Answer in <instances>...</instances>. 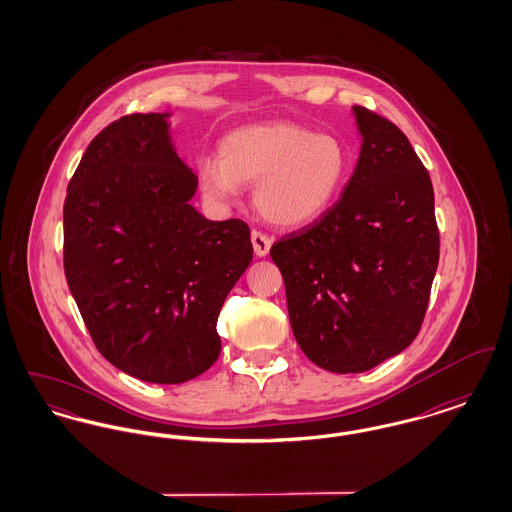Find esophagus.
Here are the masks:
<instances>
[{
  "label": "esophagus",
  "instance_id": "esophagus-1",
  "mask_svg": "<svg viewBox=\"0 0 512 512\" xmlns=\"http://www.w3.org/2000/svg\"><path fill=\"white\" fill-rule=\"evenodd\" d=\"M251 244H253L257 257H267L270 245H272V238L263 234V232H259V230H253L251 232Z\"/></svg>",
  "mask_w": 512,
  "mask_h": 512
}]
</instances>
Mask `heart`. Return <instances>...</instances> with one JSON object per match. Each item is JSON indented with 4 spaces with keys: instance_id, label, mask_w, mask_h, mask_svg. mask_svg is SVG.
Returning a JSON list of instances; mask_svg holds the SVG:
<instances>
[{
    "instance_id": "heart-1",
    "label": "heart",
    "mask_w": 512,
    "mask_h": 512,
    "mask_svg": "<svg viewBox=\"0 0 512 512\" xmlns=\"http://www.w3.org/2000/svg\"><path fill=\"white\" fill-rule=\"evenodd\" d=\"M349 171L347 149L330 132L292 122L251 124L222 138L219 157L197 163L203 192L230 203L242 184H255L259 215L276 226H303L338 199Z\"/></svg>"
}]
</instances>
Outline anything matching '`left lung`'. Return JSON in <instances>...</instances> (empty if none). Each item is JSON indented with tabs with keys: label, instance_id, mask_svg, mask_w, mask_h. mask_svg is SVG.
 Segmentation results:
<instances>
[{
	"label": "left lung",
	"instance_id": "1",
	"mask_svg": "<svg viewBox=\"0 0 512 512\" xmlns=\"http://www.w3.org/2000/svg\"><path fill=\"white\" fill-rule=\"evenodd\" d=\"M351 111L363 144L338 203L270 247L295 340L338 374L366 372L411 345L439 261L430 174L393 122Z\"/></svg>",
	"mask_w": 512,
	"mask_h": 512
}]
</instances>
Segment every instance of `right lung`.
Segmentation results:
<instances>
[{"mask_svg":"<svg viewBox=\"0 0 512 512\" xmlns=\"http://www.w3.org/2000/svg\"><path fill=\"white\" fill-rule=\"evenodd\" d=\"M171 113H136L90 142L67 188L63 263L99 353L149 384L219 359L217 318L253 259L244 220H207L178 157Z\"/></svg>","mask_w":512,"mask_h":512,"instance_id":"right-lung-1","label":"right lung"}]
</instances>
